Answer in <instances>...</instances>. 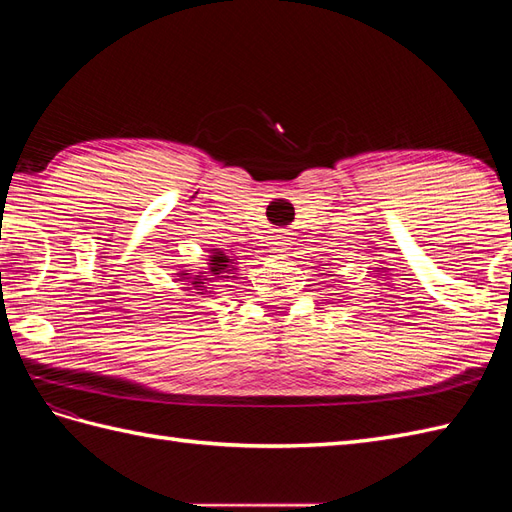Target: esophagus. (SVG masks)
<instances>
[{
  "mask_svg": "<svg viewBox=\"0 0 512 512\" xmlns=\"http://www.w3.org/2000/svg\"><path fill=\"white\" fill-rule=\"evenodd\" d=\"M273 245H275L277 252H286L288 245H290V241H288V237H286V232H280V235H275Z\"/></svg>",
  "mask_w": 512,
  "mask_h": 512,
  "instance_id": "1",
  "label": "esophagus"
}]
</instances>
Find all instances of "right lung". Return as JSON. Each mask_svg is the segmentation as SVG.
I'll use <instances>...</instances> for the list:
<instances>
[{
    "mask_svg": "<svg viewBox=\"0 0 512 512\" xmlns=\"http://www.w3.org/2000/svg\"><path fill=\"white\" fill-rule=\"evenodd\" d=\"M235 258L232 256H228V254H224L222 250H211V256H209V269L205 271L207 275H194V277H190V273H185V271H181V273H177L179 277H181V282L183 280H192L190 284L194 286V290H200V294H205V292H211V290H207V286L205 284H218V282H222L224 277H230V273L235 271ZM207 279L208 282L205 283L204 280Z\"/></svg>",
    "mask_w": 512,
    "mask_h": 512,
    "instance_id": "1",
    "label": "right lung"
}]
</instances>
